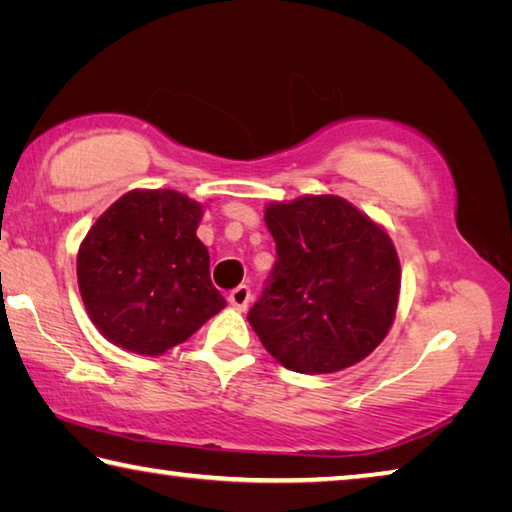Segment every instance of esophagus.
<instances>
[{"label": "esophagus", "instance_id": "34e87169", "mask_svg": "<svg viewBox=\"0 0 512 512\" xmlns=\"http://www.w3.org/2000/svg\"><path fill=\"white\" fill-rule=\"evenodd\" d=\"M228 302H230L232 307H237V309L244 311L248 307V302H250V287H246V284H239L237 289L230 291Z\"/></svg>", "mask_w": 512, "mask_h": 512}]
</instances>
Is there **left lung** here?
<instances>
[{
  "label": "left lung",
  "instance_id": "1",
  "mask_svg": "<svg viewBox=\"0 0 512 512\" xmlns=\"http://www.w3.org/2000/svg\"><path fill=\"white\" fill-rule=\"evenodd\" d=\"M277 259L248 311L284 368L323 375L361 361L384 341L400 296L391 237L339 196L266 207Z\"/></svg>",
  "mask_w": 512,
  "mask_h": 512
}]
</instances>
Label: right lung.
Wrapping results in <instances>:
<instances>
[{
	"label": "right lung",
	"mask_w": 512,
	"mask_h": 512,
	"mask_svg": "<svg viewBox=\"0 0 512 512\" xmlns=\"http://www.w3.org/2000/svg\"><path fill=\"white\" fill-rule=\"evenodd\" d=\"M203 207L173 189H135L83 239L76 275L99 332L135 354L167 352L225 307L196 237Z\"/></svg>",
	"instance_id": "add662e5"
}]
</instances>
